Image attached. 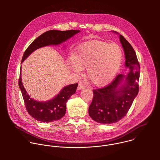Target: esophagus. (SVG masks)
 Wrapping results in <instances>:
<instances>
[{"instance_id":"obj_1","label":"esophagus","mask_w":160,"mask_h":160,"mask_svg":"<svg viewBox=\"0 0 160 160\" xmlns=\"http://www.w3.org/2000/svg\"><path fill=\"white\" fill-rule=\"evenodd\" d=\"M85 88V85H83V84H82V83H80V84H79L78 85V90H83V89H84Z\"/></svg>"}]
</instances>
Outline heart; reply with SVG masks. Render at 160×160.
I'll list each match as a JSON object with an SVG mask.
<instances>
[{"label": "heart", "mask_w": 160, "mask_h": 160, "mask_svg": "<svg viewBox=\"0 0 160 160\" xmlns=\"http://www.w3.org/2000/svg\"><path fill=\"white\" fill-rule=\"evenodd\" d=\"M123 61V51L117 43L102 41H89L82 43L70 67L76 73L87 68V75L96 86L108 84L118 72Z\"/></svg>", "instance_id": "obj_1"}]
</instances>
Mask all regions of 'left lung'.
Wrapping results in <instances>:
<instances>
[{
    "instance_id": "obj_1",
    "label": "left lung",
    "mask_w": 160,
    "mask_h": 160,
    "mask_svg": "<svg viewBox=\"0 0 160 160\" xmlns=\"http://www.w3.org/2000/svg\"><path fill=\"white\" fill-rule=\"evenodd\" d=\"M119 37L125 55V66L129 73L127 75L120 74L106 87L93 90L88 114L99 123L111 124L122 120L139 92L140 65L138 58L129 42L122 35Z\"/></svg>"
}]
</instances>
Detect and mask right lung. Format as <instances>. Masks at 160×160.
Wrapping results in <instances>:
<instances>
[{
	"label": "right lung",
	"mask_w": 160,
	"mask_h": 160,
	"mask_svg": "<svg viewBox=\"0 0 160 160\" xmlns=\"http://www.w3.org/2000/svg\"><path fill=\"white\" fill-rule=\"evenodd\" d=\"M80 30H49L37 38L25 51L21 62L35 50L49 45H58L72 38ZM19 87L23 98L25 107L30 115L42 122L49 123L58 121L63 117L66 109V102L75 93L78 83L64 87L60 92L52 99L46 101H38L30 98L26 91L21 79V69L19 78Z\"/></svg>",
	"instance_id": "add662e5"
}]
</instances>
